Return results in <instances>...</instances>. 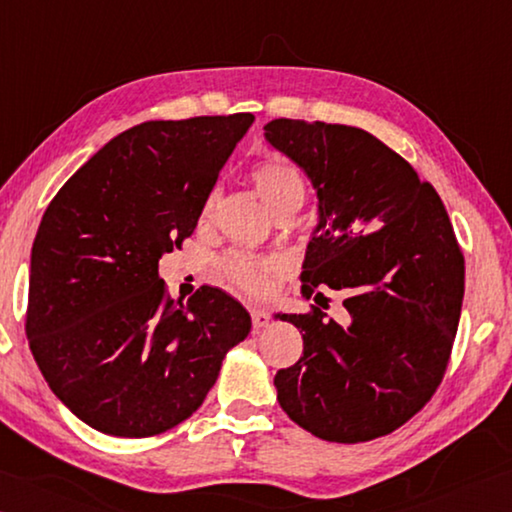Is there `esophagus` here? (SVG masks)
Wrapping results in <instances>:
<instances>
[{
	"mask_svg": "<svg viewBox=\"0 0 512 512\" xmlns=\"http://www.w3.org/2000/svg\"><path fill=\"white\" fill-rule=\"evenodd\" d=\"M251 324H254V333H261L263 328L270 326V317L263 310H251Z\"/></svg>",
	"mask_w": 512,
	"mask_h": 512,
	"instance_id": "34e87169",
	"label": "esophagus"
}]
</instances>
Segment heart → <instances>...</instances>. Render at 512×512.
Segmentation results:
<instances>
[{
    "mask_svg": "<svg viewBox=\"0 0 512 512\" xmlns=\"http://www.w3.org/2000/svg\"><path fill=\"white\" fill-rule=\"evenodd\" d=\"M251 182L261 193L263 202L270 206L272 213L281 206H299L306 200V182L299 168L283 155H267L256 161L249 170ZM213 209V197L204 206V215ZM274 272V261L270 258H258L249 254H231L222 261V274L227 281L245 294H263L267 288V279Z\"/></svg>",
    "mask_w": 512,
    "mask_h": 512,
    "instance_id": "b5f03b06",
    "label": "heart"
}]
</instances>
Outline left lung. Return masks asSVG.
<instances>
[{
    "label": "left lung",
    "mask_w": 512,
    "mask_h": 512,
    "mask_svg": "<svg viewBox=\"0 0 512 512\" xmlns=\"http://www.w3.org/2000/svg\"><path fill=\"white\" fill-rule=\"evenodd\" d=\"M265 139L317 188L303 299L335 290L346 308L342 324L317 306L279 315L303 335L299 362L274 375L281 407L324 441L387 436L432 400L450 364L465 290L450 215L434 186L366 130L274 119Z\"/></svg>",
    "instance_id": "obj_1"
}]
</instances>
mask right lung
Here are the masks:
<instances>
[{
    "mask_svg": "<svg viewBox=\"0 0 512 512\" xmlns=\"http://www.w3.org/2000/svg\"><path fill=\"white\" fill-rule=\"evenodd\" d=\"M249 112L146 121L71 175L31 251L26 337L51 391L98 432L146 438L202 405L251 317L218 288L173 301L159 258L197 227Z\"/></svg>",
    "mask_w": 512,
    "mask_h": 512,
    "instance_id": "add662e5",
    "label": "right lung"
}]
</instances>
